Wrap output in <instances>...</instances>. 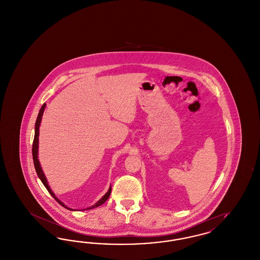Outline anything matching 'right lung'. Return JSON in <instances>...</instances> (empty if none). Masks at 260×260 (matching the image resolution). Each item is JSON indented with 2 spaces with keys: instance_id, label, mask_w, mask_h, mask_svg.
<instances>
[{
  "instance_id": "right-lung-1",
  "label": "right lung",
  "mask_w": 260,
  "mask_h": 260,
  "mask_svg": "<svg viewBox=\"0 0 260 260\" xmlns=\"http://www.w3.org/2000/svg\"><path fill=\"white\" fill-rule=\"evenodd\" d=\"M45 108H46V103H44V105L42 106V108L40 109V111H39V114H38L37 120H36V124H35V136H34V141H33V148H32V155H33V161H34V166H35V170H36V173H37L38 176H39V178L41 179V181L43 182V184L44 186L47 188V190L50 192V195L53 197V198L56 200V202L58 203V204H60L62 207H64V208H66L67 210H74L73 209H70V208H68L65 204H63L61 201L59 200V199L57 198L56 196H55V194L52 192V190L50 189V185H49V183H48V180H47V177H46V175H45V173L43 172V170H42V167H41V164H40V161H39V159H38V149H39V132H40V125H41V122H42V117H43V114H44V111H45ZM110 194H111V186L109 187V189H108V191L106 192V194L102 197V198L100 199L99 201H98L93 206H91V207H89V208H87L86 210H91V209H94V208H98L99 206H101L102 204H104L108 198H109V196H110Z\"/></svg>"
}]
</instances>
